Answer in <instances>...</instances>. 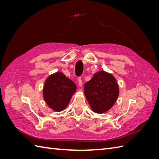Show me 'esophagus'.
<instances>
[{
  "mask_svg": "<svg viewBox=\"0 0 159 159\" xmlns=\"http://www.w3.org/2000/svg\"><path fill=\"white\" fill-rule=\"evenodd\" d=\"M78 85L80 87H81V85H82V80H81V78H79L78 80Z\"/></svg>",
  "mask_w": 159,
  "mask_h": 159,
  "instance_id": "34e87169",
  "label": "esophagus"
}]
</instances>
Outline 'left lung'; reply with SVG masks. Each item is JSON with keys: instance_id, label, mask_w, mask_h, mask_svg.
I'll list each match as a JSON object with an SVG mask.
<instances>
[{"instance_id": "8db88e82", "label": "left lung", "mask_w": 159, "mask_h": 159, "mask_svg": "<svg viewBox=\"0 0 159 159\" xmlns=\"http://www.w3.org/2000/svg\"><path fill=\"white\" fill-rule=\"evenodd\" d=\"M119 85L114 76L105 71L95 73L84 85V94L91 109L97 113L107 112L116 102Z\"/></svg>"}]
</instances>
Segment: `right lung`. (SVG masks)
I'll return each mask as SVG.
<instances>
[{
  "label": "right lung",
  "mask_w": 159,
  "mask_h": 159,
  "mask_svg": "<svg viewBox=\"0 0 159 159\" xmlns=\"http://www.w3.org/2000/svg\"><path fill=\"white\" fill-rule=\"evenodd\" d=\"M76 89L73 81L67 78L62 72H56L46 80L43 97L49 107L59 112L68 106Z\"/></svg>",
  "instance_id": "obj_1"
}]
</instances>
